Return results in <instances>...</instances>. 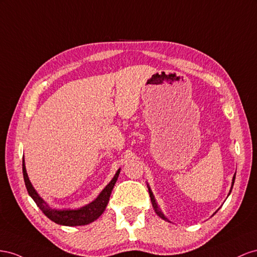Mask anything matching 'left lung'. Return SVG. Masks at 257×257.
I'll return each instance as SVG.
<instances>
[{"mask_svg": "<svg viewBox=\"0 0 257 257\" xmlns=\"http://www.w3.org/2000/svg\"><path fill=\"white\" fill-rule=\"evenodd\" d=\"M234 179H236V174H234V175H233V178H232V183H231V188H230V192H231L232 186H233ZM148 187H149V185H148ZM230 192H229V194H230ZM149 193H150L151 201H152V204H153V207H154V210H155V212H156V213H157V215H158V216H160V217L163 218V219H166V221H168V219L166 218V216L163 214V212H161V211L159 210V208H158V206H157V203H156L155 198H154V195H153V193H152V190H151V188H150V187H149Z\"/></svg>", "mask_w": 257, "mask_h": 257, "instance_id": "obj_1", "label": "left lung"}]
</instances>
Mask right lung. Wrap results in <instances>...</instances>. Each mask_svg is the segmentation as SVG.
<instances>
[{
  "instance_id": "1",
  "label": "right lung",
  "mask_w": 257,
  "mask_h": 257,
  "mask_svg": "<svg viewBox=\"0 0 257 257\" xmlns=\"http://www.w3.org/2000/svg\"><path fill=\"white\" fill-rule=\"evenodd\" d=\"M23 172H24L25 184L29 195L31 196V198L36 203V206L42 210L43 213L45 214L49 219H51V221L59 225L82 226V225H87L93 221H96V219L103 213L107 206V202L109 200V196H111L113 187L117 181V178H118L119 175L120 169L117 170L112 181L108 183L103 190H102L96 199H94L92 202H90L89 204H87V206L76 210H70V209L56 210V209L49 208L48 204L42 199L38 193H36V190L32 186L30 180H29L28 173L26 170L25 159H23Z\"/></svg>"
}]
</instances>
